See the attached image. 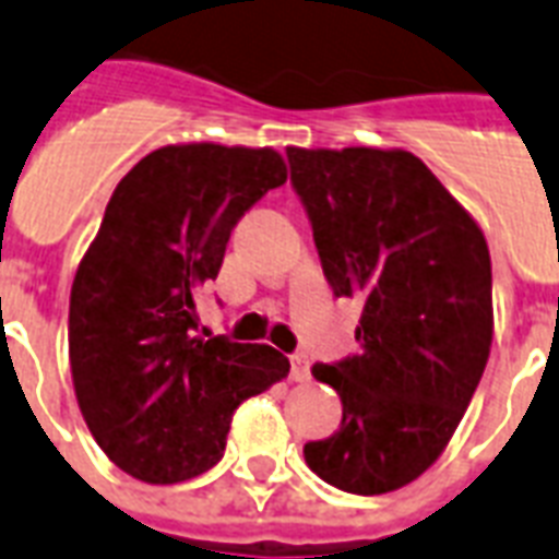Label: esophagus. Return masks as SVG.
Wrapping results in <instances>:
<instances>
[{"instance_id":"1","label":"esophagus","mask_w":559,"mask_h":559,"mask_svg":"<svg viewBox=\"0 0 559 559\" xmlns=\"http://www.w3.org/2000/svg\"><path fill=\"white\" fill-rule=\"evenodd\" d=\"M309 376H311V370H309V358L302 356H294L292 358V379L294 382H309Z\"/></svg>"}]
</instances>
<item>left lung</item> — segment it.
<instances>
[{"label": "left lung", "instance_id": "8db88e82", "mask_svg": "<svg viewBox=\"0 0 559 559\" xmlns=\"http://www.w3.org/2000/svg\"><path fill=\"white\" fill-rule=\"evenodd\" d=\"M335 297H356L361 353L314 365L341 428L302 449L332 487L382 496L443 455L492 344V267L478 221L402 148H292Z\"/></svg>", "mask_w": 559, "mask_h": 559}]
</instances>
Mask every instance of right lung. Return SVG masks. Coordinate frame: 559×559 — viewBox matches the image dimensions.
Listing matches in <instances>:
<instances>
[{"mask_svg": "<svg viewBox=\"0 0 559 559\" xmlns=\"http://www.w3.org/2000/svg\"><path fill=\"white\" fill-rule=\"evenodd\" d=\"M288 180L280 151L180 142L119 180L72 280L69 367L95 443L122 473L177 484L224 455L241 402L292 365L267 344L198 332L233 227Z\"/></svg>", "mask_w": 559, "mask_h": 559, "instance_id": "obj_1", "label": "right lung"}]
</instances>
